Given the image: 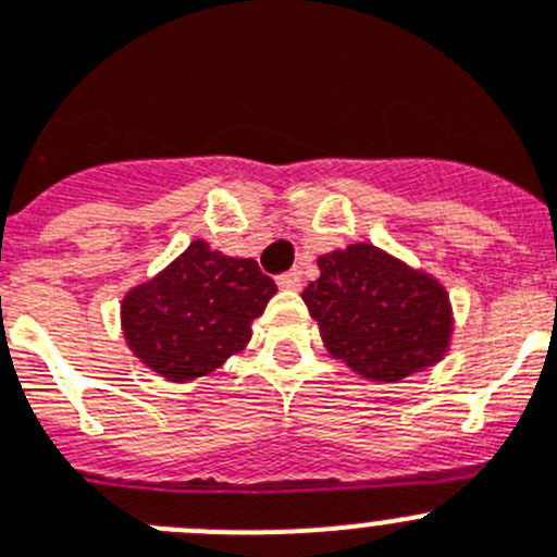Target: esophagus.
Returning <instances> with one entry per match:
<instances>
[{"label": "esophagus", "mask_w": 557, "mask_h": 557, "mask_svg": "<svg viewBox=\"0 0 557 557\" xmlns=\"http://www.w3.org/2000/svg\"><path fill=\"white\" fill-rule=\"evenodd\" d=\"M277 285L283 290H299L302 288V272H297V269H294V272H285L283 277L277 280Z\"/></svg>", "instance_id": "esophagus-1"}]
</instances>
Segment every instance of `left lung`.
<instances>
[{"label": "left lung", "instance_id": "8db88e82", "mask_svg": "<svg viewBox=\"0 0 557 557\" xmlns=\"http://www.w3.org/2000/svg\"><path fill=\"white\" fill-rule=\"evenodd\" d=\"M319 280L302 290L324 347L372 383H399L441 363L453 347L447 288L374 244L319 255Z\"/></svg>", "mask_w": 557, "mask_h": 557}]
</instances>
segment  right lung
Here are the masks:
<instances>
[{
	"label": "right lung",
	"mask_w": 557,
	"mask_h": 557,
	"mask_svg": "<svg viewBox=\"0 0 557 557\" xmlns=\"http://www.w3.org/2000/svg\"><path fill=\"white\" fill-rule=\"evenodd\" d=\"M274 294V280L252 258H230L197 238L163 272L124 294V344L169 383H191L247 347L252 322Z\"/></svg>",
	"instance_id": "right-lung-1"
}]
</instances>
